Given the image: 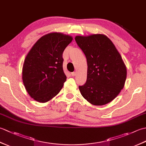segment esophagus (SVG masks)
<instances>
[{
  "label": "esophagus",
  "instance_id": "1",
  "mask_svg": "<svg viewBox=\"0 0 146 146\" xmlns=\"http://www.w3.org/2000/svg\"><path fill=\"white\" fill-rule=\"evenodd\" d=\"M71 75H72L73 76H75L76 75V72H72V73H71Z\"/></svg>",
  "mask_w": 146,
  "mask_h": 146
}]
</instances>
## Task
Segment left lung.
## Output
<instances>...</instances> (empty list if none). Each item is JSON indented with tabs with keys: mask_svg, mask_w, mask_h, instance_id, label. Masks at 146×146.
<instances>
[{
	"mask_svg": "<svg viewBox=\"0 0 146 146\" xmlns=\"http://www.w3.org/2000/svg\"><path fill=\"white\" fill-rule=\"evenodd\" d=\"M75 41L87 61V79L79 86L82 95L94 105L112 101L125 85L127 68L119 51L104 35L76 36Z\"/></svg>",
	"mask_w": 146,
	"mask_h": 146,
	"instance_id": "obj_1",
	"label": "left lung"
}]
</instances>
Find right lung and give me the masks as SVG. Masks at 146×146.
<instances>
[{
  "label": "right lung",
  "mask_w": 146,
  "mask_h": 146,
  "mask_svg": "<svg viewBox=\"0 0 146 146\" xmlns=\"http://www.w3.org/2000/svg\"><path fill=\"white\" fill-rule=\"evenodd\" d=\"M71 36L51 33L42 36L24 60L23 81L34 100L45 103L54 97L66 80L63 69V52L72 41Z\"/></svg>",
  "instance_id": "add662e5"
}]
</instances>
